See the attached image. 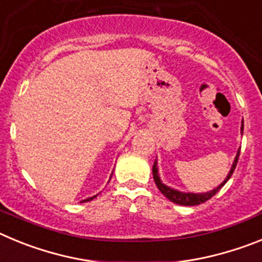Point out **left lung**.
<instances>
[{
    "mask_svg": "<svg viewBox=\"0 0 262 262\" xmlns=\"http://www.w3.org/2000/svg\"><path fill=\"white\" fill-rule=\"evenodd\" d=\"M243 129H244V122H242V133H243ZM239 155H240V149L237 151V155H236L235 160H233L232 168H231V170L228 172V174H227L226 180H224V181L222 182L219 186H216L215 189H212V190L207 191V193H198V194L196 193H184V191H178V190H176V189H172V187H169V186H166V185H164L163 182H161V180H160L159 168H157V160L154 163V166H152V173H154L155 184L157 185L159 190L161 191V193H163L169 201H172L173 203H177V205H182V206L201 205V203L206 202V201H209L211 196H214L215 194H216L217 191L221 190L222 187L226 185V182L230 180L231 176H232V173H233V170H235V168H236L237 160H239Z\"/></svg>",
    "mask_w": 262,
    "mask_h": 262,
    "instance_id": "8db88e82",
    "label": "left lung"
}]
</instances>
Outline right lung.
<instances>
[{
  "mask_svg": "<svg viewBox=\"0 0 262 262\" xmlns=\"http://www.w3.org/2000/svg\"><path fill=\"white\" fill-rule=\"evenodd\" d=\"M97 195H94V196H90V198H86V200H84V201H81V202H89V201H92V200H94V198H96Z\"/></svg>",
  "mask_w": 262,
  "mask_h": 262,
  "instance_id": "add662e5",
  "label": "right lung"
}]
</instances>
